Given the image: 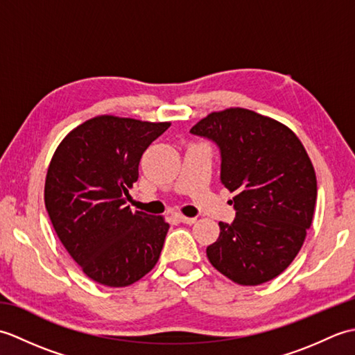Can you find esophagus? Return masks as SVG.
I'll return each mask as SVG.
<instances>
[{
  "label": "esophagus",
  "instance_id": "1",
  "mask_svg": "<svg viewBox=\"0 0 355 355\" xmlns=\"http://www.w3.org/2000/svg\"><path fill=\"white\" fill-rule=\"evenodd\" d=\"M177 218L184 224H193L195 221H197V218H189V216H183V215H177Z\"/></svg>",
  "mask_w": 355,
  "mask_h": 355
}]
</instances>
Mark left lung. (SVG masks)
I'll return each mask as SVG.
<instances>
[{
	"instance_id": "1",
	"label": "left lung",
	"mask_w": 355,
	"mask_h": 355,
	"mask_svg": "<svg viewBox=\"0 0 355 355\" xmlns=\"http://www.w3.org/2000/svg\"><path fill=\"white\" fill-rule=\"evenodd\" d=\"M191 134L214 141L221 183L236 195V216L220 223L207 247L210 263L239 285L279 276L296 258L310 229L318 182L310 157L291 130L244 108L212 112Z\"/></svg>"
}]
</instances>
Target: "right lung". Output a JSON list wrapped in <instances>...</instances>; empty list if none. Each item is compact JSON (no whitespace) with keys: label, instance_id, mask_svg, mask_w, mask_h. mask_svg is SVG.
Wrapping results in <instances>:
<instances>
[{"label":"right lung","instance_id":"1","mask_svg":"<svg viewBox=\"0 0 355 355\" xmlns=\"http://www.w3.org/2000/svg\"><path fill=\"white\" fill-rule=\"evenodd\" d=\"M169 126L99 116L74 128L51 158L45 207L67 252L96 282L131 285L160 258L169 224L126 201L143 153Z\"/></svg>","mask_w":355,"mask_h":355}]
</instances>
